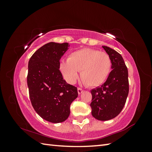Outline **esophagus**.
Masks as SVG:
<instances>
[{"mask_svg":"<svg viewBox=\"0 0 152 152\" xmlns=\"http://www.w3.org/2000/svg\"><path fill=\"white\" fill-rule=\"evenodd\" d=\"M83 90H82V88H78V94H82V92H83Z\"/></svg>","mask_w":152,"mask_h":152,"instance_id":"esophagus-1","label":"esophagus"}]
</instances>
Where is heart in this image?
I'll return each mask as SVG.
<instances>
[{"label":"heart","mask_w":152,"mask_h":152,"mask_svg":"<svg viewBox=\"0 0 152 152\" xmlns=\"http://www.w3.org/2000/svg\"><path fill=\"white\" fill-rule=\"evenodd\" d=\"M111 67V59L108 53L90 48L74 51L68 60H61L59 65L61 74L68 83H74L80 71L82 80L90 87L103 84L109 76Z\"/></svg>","instance_id":"1"}]
</instances>
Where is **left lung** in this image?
<instances>
[{
  "mask_svg": "<svg viewBox=\"0 0 152 152\" xmlns=\"http://www.w3.org/2000/svg\"><path fill=\"white\" fill-rule=\"evenodd\" d=\"M112 61V71L101 86L91 90L92 115L99 121L116 117L124 107L129 94L128 70L121 54L102 46Z\"/></svg>",
  "mask_w": 152,
  "mask_h": 152,
  "instance_id": "obj_1",
  "label": "left lung"
}]
</instances>
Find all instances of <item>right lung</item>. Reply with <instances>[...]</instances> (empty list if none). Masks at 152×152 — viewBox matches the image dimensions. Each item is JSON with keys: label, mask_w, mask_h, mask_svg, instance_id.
<instances>
[{"label": "right lung", "mask_w": 152, "mask_h": 152, "mask_svg": "<svg viewBox=\"0 0 152 152\" xmlns=\"http://www.w3.org/2000/svg\"><path fill=\"white\" fill-rule=\"evenodd\" d=\"M70 45L50 42L33 53L28 64L27 86L32 106L42 119L58 123L65 121L70 104L77 97V88L64 80L60 60Z\"/></svg>", "instance_id": "1"}]
</instances>
